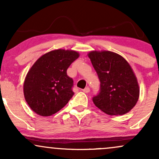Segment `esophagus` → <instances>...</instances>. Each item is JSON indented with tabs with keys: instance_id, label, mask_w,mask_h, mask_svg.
<instances>
[{
	"instance_id": "obj_1",
	"label": "esophagus",
	"mask_w": 159,
	"mask_h": 159,
	"mask_svg": "<svg viewBox=\"0 0 159 159\" xmlns=\"http://www.w3.org/2000/svg\"><path fill=\"white\" fill-rule=\"evenodd\" d=\"M83 92H84V93H87L90 92V88H89L88 87H85V88L83 90Z\"/></svg>"
}]
</instances>
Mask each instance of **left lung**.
<instances>
[{
    "mask_svg": "<svg viewBox=\"0 0 159 159\" xmlns=\"http://www.w3.org/2000/svg\"><path fill=\"white\" fill-rule=\"evenodd\" d=\"M100 81V90L93 98L98 108L109 115H123L135 106L139 98L138 80L125 58L109 51L88 54Z\"/></svg>",
    "mask_w": 159,
    "mask_h": 159,
    "instance_id": "8db88e82",
    "label": "left lung"
}]
</instances>
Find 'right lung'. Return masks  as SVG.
<instances>
[{
    "label": "right lung",
    "mask_w": 159,
    "mask_h": 159,
    "mask_svg": "<svg viewBox=\"0 0 159 159\" xmlns=\"http://www.w3.org/2000/svg\"><path fill=\"white\" fill-rule=\"evenodd\" d=\"M78 57L75 51L57 49L43 54L32 66L24 83V95L36 114L51 116L73 96V80L66 71Z\"/></svg>",
    "instance_id": "obj_1"
}]
</instances>
